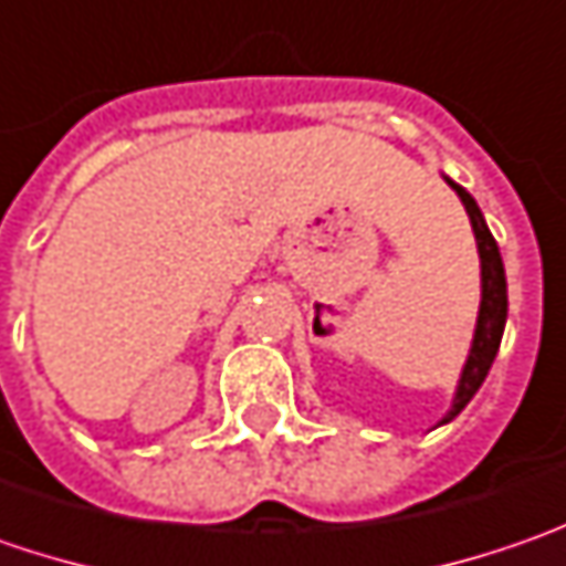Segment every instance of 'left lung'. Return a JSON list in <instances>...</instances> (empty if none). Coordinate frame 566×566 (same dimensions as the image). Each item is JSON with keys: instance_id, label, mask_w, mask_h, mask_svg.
Returning <instances> with one entry per match:
<instances>
[{"instance_id": "obj_1", "label": "left lung", "mask_w": 566, "mask_h": 566, "mask_svg": "<svg viewBox=\"0 0 566 566\" xmlns=\"http://www.w3.org/2000/svg\"><path fill=\"white\" fill-rule=\"evenodd\" d=\"M447 184L453 186L455 196L462 199V206L469 211V221H472V231H475V243H479L481 259V307L479 323H475V338H472V352H469V360H465L459 386H455L453 408L443 415L440 424L453 421L455 415L472 402V396L479 392V386L484 382L491 364H494V357H497V348H501V338H504L506 326V275L504 259H501V250H497V240L488 231L484 214L475 206V199L462 186L453 184L450 177H447Z\"/></svg>"}]
</instances>
